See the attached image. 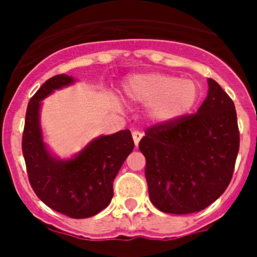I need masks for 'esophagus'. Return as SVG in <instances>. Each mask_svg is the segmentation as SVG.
Segmentation results:
<instances>
[{
    "mask_svg": "<svg viewBox=\"0 0 257 257\" xmlns=\"http://www.w3.org/2000/svg\"><path fill=\"white\" fill-rule=\"evenodd\" d=\"M132 136H133L134 145H136V148H138L139 142H141V139L143 138V133H141V132H138V131H134L133 133H132Z\"/></svg>",
    "mask_w": 257,
    "mask_h": 257,
    "instance_id": "esophagus-1",
    "label": "esophagus"
}]
</instances>
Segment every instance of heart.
<instances>
[{"mask_svg":"<svg viewBox=\"0 0 257 257\" xmlns=\"http://www.w3.org/2000/svg\"><path fill=\"white\" fill-rule=\"evenodd\" d=\"M123 92L129 102L148 105V118L158 124L174 123L189 115L198 105L201 94L196 80L159 72L129 77Z\"/></svg>","mask_w":257,"mask_h":257,"instance_id":"heart-1","label":"heart"}]
</instances>
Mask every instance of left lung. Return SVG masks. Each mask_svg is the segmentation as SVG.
<instances>
[{
  "instance_id": "obj_1",
  "label": "left lung",
  "mask_w": 257,
  "mask_h": 257,
  "mask_svg": "<svg viewBox=\"0 0 257 257\" xmlns=\"http://www.w3.org/2000/svg\"><path fill=\"white\" fill-rule=\"evenodd\" d=\"M198 112L147 129L139 143L153 205L169 214L201 211L226 190L240 136L231 98L214 79Z\"/></svg>"
}]
</instances>
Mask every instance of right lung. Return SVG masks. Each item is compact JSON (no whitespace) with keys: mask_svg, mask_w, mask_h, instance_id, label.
<instances>
[{"mask_svg":"<svg viewBox=\"0 0 257 257\" xmlns=\"http://www.w3.org/2000/svg\"><path fill=\"white\" fill-rule=\"evenodd\" d=\"M76 79L58 74L46 80L28 103L22 152L28 179L36 195L51 209L73 219L97 215L109 205L113 181L134 148L128 129L100 136L69 159L49 152L41 128L42 100L54 90L73 84Z\"/></svg>","mask_w":257,"mask_h":257,"instance_id":"add662e5","label":"right lung"}]
</instances>
